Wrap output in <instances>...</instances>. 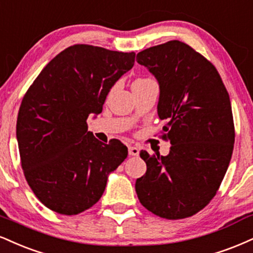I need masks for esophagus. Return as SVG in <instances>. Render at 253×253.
I'll use <instances>...</instances> for the list:
<instances>
[{
  "mask_svg": "<svg viewBox=\"0 0 253 253\" xmlns=\"http://www.w3.org/2000/svg\"><path fill=\"white\" fill-rule=\"evenodd\" d=\"M128 154L132 157H138L139 156V148L135 147V146H129Z\"/></svg>",
  "mask_w": 253,
  "mask_h": 253,
  "instance_id": "34e87169",
  "label": "esophagus"
}]
</instances>
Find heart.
I'll return each mask as SVG.
<instances>
[{
	"label": "heart",
	"mask_w": 253,
	"mask_h": 253,
	"mask_svg": "<svg viewBox=\"0 0 253 253\" xmlns=\"http://www.w3.org/2000/svg\"><path fill=\"white\" fill-rule=\"evenodd\" d=\"M145 80H147V79H136L134 82H141V81H145Z\"/></svg>",
	"instance_id": "heart-1"
}]
</instances>
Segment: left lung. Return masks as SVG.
<instances>
[{
  "instance_id": "obj_1",
  "label": "left lung",
  "mask_w": 253,
  "mask_h": 253,
  "mask_svg": "<svg viewBox=\"0 0 253 253\" xmlns=\"http://www.w3.org/2000/svg\"><path fill=\"white\" fill-rule=\"evenodd\" d=\"M136 61L159 82L158 115L172 145L166 157L140 152L147 171L136 179V194L161 218L191 217L215 196L232 157L229 93L215 67L178 40L140 51Z\"/></svg>"
}]
</instances>
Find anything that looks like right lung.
Masks as SVG:
<instances>
[{
  "instance_id": "obj_1",
  "label": "right lung",
  "mask_w": 253,
  "mask_h": 253,
  "mask_svg": "<svg viewBox=\"0 0 253 253\" xmlns=\"http://www.w3.org/2000/svg\"><path fill=\"white\" fill-rule=\"evenodd\" d=\"M135 53L89 44L66 48L24 94L16 136L24 176L36 198L60 214L99 202L108 174L127 158L123 142L102 144L88 130L111 88L134 65Z\"/></svg>"
}]
</instances>
